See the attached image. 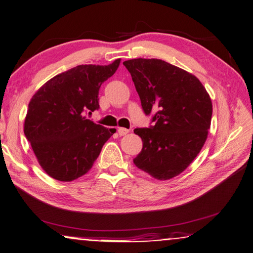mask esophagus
<instances>
[{"label": "esophagus", "mask_w": 253, "mask_h": 253, "mask_svg": "<svg viewBox=\"0 0 253 253\" xmlns=\"http://www.w3.org/2000/svg\"><path fill=\"white\" fill-rule=\"evenodd\" d=\"M117 131H118V133H120L121 136H125V135H127L128 132H129V129H126V128H124V127H120L117 129Z\"/></svg>", "instance_id": "1"}]
</instances>
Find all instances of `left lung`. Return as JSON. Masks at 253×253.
Returning a JSON list of instances; mask_svg holds the SVG:
<instances>
[{"label": "left lung", "instance_id": "obj_1", "mask_svg": "<svg viewBox=\"0 0 253 253\" xmlns=\"http://www.w3.org/2000/svg\"><path fill=\"white\" fill-rule=\"evenodd\" d=\"M146 115L155 126L136 128L142 149L133 163L157 180H170L189 167L204 146L211 127L210 94L194 74L160 59L124 61Z\"/></svg>", "mask_w": 253, "mask_h": 253}]
</instances>
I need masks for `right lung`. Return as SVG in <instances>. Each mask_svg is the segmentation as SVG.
<instances>
[{
	"mask_svg": "<svg viewBox=\"0 0 253 253\" xmlns=\"http://www.w3.org/2000/svg\"><path fill=\"white\" fill-rule=\"evenodd\" d=\"M81 64L47 81L34 94L24 122V133L38 163L49 176L71 182L91 170L115 128L87 120L97 110L98 91L120 67Z\"/></svg>",
	"mask_w": 253,
	"mask_h": 253,
	"instance_id": "1",
	"label": "right lung"
}]
</instances>
